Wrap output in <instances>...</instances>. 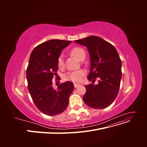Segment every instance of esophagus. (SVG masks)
Returning a JSON list of instances; mask_svg holds the SVG:
<instances>
[{
    "label": "esophagus",
    "instance_id": "34e87169",
    "mask_svg": "<svg viewBox=\"0 0 147 147\" xmlns=\"http://www.w3.org/2000/svg\"><path fill=\"white\" fill-rule=\"evenodd\" d=\"M74 87H75V88H77V86H78L79 84H77V83H74Z\"/></svg>",
    "mask_w": 147,
    "mask_h": 147
}]
</instances>
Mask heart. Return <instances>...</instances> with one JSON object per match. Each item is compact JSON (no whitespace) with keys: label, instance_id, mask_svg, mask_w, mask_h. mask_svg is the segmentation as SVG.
<instances>
[{"label":"heart","instance_id":"b5f03b06","mask_svg":"<svg viewBox=\"0 0 147 147\" xmlns=\"http://www.w3.org/2000/svg\"><path fill=\"white\" fill-rule=\"evenodd\" d=\"M70 53L77 57L79 60H81L83 58H84L85 57V51L81 47H74L70 51ZM57 66L59 68H62L64 66V56L61 55L57 61ZM85 74L84 70L81 69L76 71H74L72 72H69L65 75V79L68 80H71L73 82H80L82 79V77Z\"/></svg>","mask_w":147,"mask_h":147}]
</instances>
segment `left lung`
<instances>
[{"label":"left lung","mask_w":147,"mask_h":147,"mask_svg":"<svg viewBox=\"0 0 147 147\" xmlns=\"http://www.w3.org/2000/svg\"><path fill=\"white\" fill-rule=\"evenodd\" d=\"M75 42L87 47L91 59L90 72L88 80L99 83L85 86L83 99L87 105L96 109L107 107L116 99L122 77L121 61L110 43L97 36L88 37Z\"/></svg>","instance_id":"left-lung-1"}]
</instances>
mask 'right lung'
Here are the masks:
<instances>
[{
    "mask_svg": "<svg viewBox=\"0 0 147 147\" xmlns=\"http://www.w3.org/2000/svg\"><path fill=\"white\" fill-rule=\"evenodd\" d=\"M70 43L63 40H50L37 46L30 56L26 70L28 90L37 108L48 116L64 112L74 90L73 83L69 81L59 84L56 90L52 86L53 76L57 77V58L61 51Z\"/></svg>",
    "mask_w": 147,
    "mask_h": 147,
    "instance_id": "1",
    "label": "right lung"
}]
</instances>
